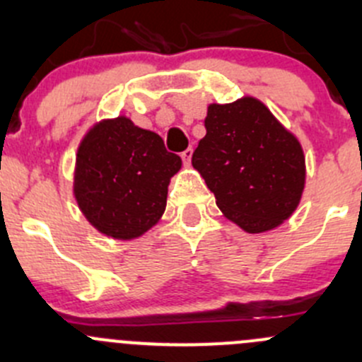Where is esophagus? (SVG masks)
Segmentation results:
<instances>
[{
    "instance_id": "34e87169",
    "label": "esophagus",
    "mask_w": 362,
    "mask_h": 362,
    "mask_svg": "<svg viewBox=\"0 0 362 362\" xmlns=\"http://www.w3.org/2000/svg\"><path fill=\"white\" fill-rule=\"evenodd\" d=\"M182 160H184L185 166H191V158H192V148H187V151H184L180 154Z\"/></svg>"
}]
</instances>
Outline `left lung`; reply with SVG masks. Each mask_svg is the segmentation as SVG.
Masks as SVG:
<instances>
[{
	"label": "left lung",
	"mask_w": 362,
	"mask_h": 362,
	"mask_svg": "<svg viewBox=\"0 0 362 362\" xmlns=\"http://www.w3.org/2000/svg\"><path fill=\"white\" fill-rule=\"evenodd\" d=\"M204 127L192 166L222 214L247 233L289 218L305 187V156L294 134L255 98L210 105Z\"/></svg>",
	"instance_id": "obj_1"
}]
</instances>
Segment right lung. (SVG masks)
Wrapping results in <instances>:
<instances>
[{
	"mask_svg": "<svg viewBox=\"0 0 362 362\" xmlns=\"http://www.w3.org/2000/svg\"><path fill=\"white\" fill-rule=\"evenodd\" d=\"M180 166L159 134L117 117L96 124L80 144L73 192L98 231L138 238L163 215L168 184Z\"/></svg>",
	"mask_w": 362,
	"mask_h": 362,
	"instance_id": "obj_1",
	"label": "right lung"
}]
</instances>
